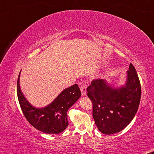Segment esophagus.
Wrapping results in <instances>:
<instances>
[{
	"label": "esophagus",
	"mask_w": 154,
	"mask_h": 154,
	"mask_svg": "<svg viewBox=\"0 0 154 154\" xmlns=\"http://www.w3.org/2000/svg\"><path fill=\"white\" fill-rule=\"evenodd\" d=\"M80 89H81V95H82V96H85L86 94H87V91H86V88H85V86L81 85V87H80Z\"/></svg>",
	"instance_id": "34e87169"
}]
</instances>
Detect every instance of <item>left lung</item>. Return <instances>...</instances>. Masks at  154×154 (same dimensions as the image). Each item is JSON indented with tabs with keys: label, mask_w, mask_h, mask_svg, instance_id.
<instances>
[{
	"label": "left lung",
	"mask_w": 154,
	"mask_h": 154,
	"mask_svg": "<svg viewBox=\"0 0 154 154\" xmlns=\"http://www.w3.org/2000/svg\"><path fill=\"white\" fill-rule=\"evenodd\" d=\"M87 91L93 106L94 122L103 134L121 132L132 121L138 110L141 85L131 63L124 85L114 88L106 80L94 79L87 88Z\"/></svg>",
	"instance_id": "obj_1"
}]
</instances>
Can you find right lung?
Wrapping results in <instances>:
<instances>
[{"label": "right lung", "instance_id": "add662e5", "mask_svg": "<svg viewBox=\"0 0 154 154\" xmlns=\"http://www.w3.org/2000/svg\"><path fill=\"white\" fill-rule=\"evenodd\" d=\"M19 74L17 92L22 111L29 123L47 134L62 132L69 125L67 111L81 95L79 85L75 84L63 90L53 102L43 108H35L29 103L21 91Z\"/></svg>", "mask_w": 154, "mask_h": 154}]
</instances>
